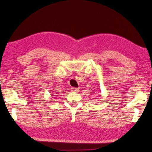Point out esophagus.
Here are the masks:
<instances>
[{
  "label": "esophagus",
  "mask_w": 152,
  "mask_h": 152,
  "mask_svg": "<svg viewBox=\"0 0 152 152\" xmlns=\"http://www.w3.org/2000/svg\"><path fill=\"white\" fill-rule=\"evenodd\" d=\"M72 91L73 92H79L80 89L78 88H72Z\"/></svg>",
  "instance_id": "esophagus-1"
}]
</instances>
